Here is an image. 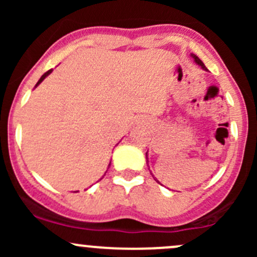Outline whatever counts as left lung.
<instances>
[{"mask_svg":"<svg viewBox=\"0 0 257 257\" xmlns=\"http://www.w3.org/2000/svg\"><path fill=\"white\" fill-rule=\"evenodd\" d=\"M191 57H193L194 62H195V63H196V64H199V66H200V67H201V68H203V69H204V71H208V68H206V67H205V66H204V63H203V62H201V59H200V58H199V57H198V56H195V54H191ZM145 157H147V164H148V152H147V153H145ZM148 167H149V164H148ZM153 178H154V177H153ZM154 180H155V181H157V183H159V181H158V180H157V179H155V178H154Z\"/></svg>","mask_w":257,"mask_h":257,"instance_id":"1","label":"left lung"}]
</instances>
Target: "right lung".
I'll list each match as a JSON object with an SVG mask.
<instances>
[{
  "instance_id": "1",
  "label": "right lung",
  "mask_w": 257,
  "mask_h": 257,
  "mask_svg": "<svg viewBox=\"0 0 257 257\" xmlns=\"http://www.w3.org/2000/svg\"><path fill=\"white\" fill-rule=\"evenodd\" d=\"M52 73V69H49V71H47V72H46V73L45 74H43V76L42 77H41V78H40V80H38V82H37V84H36V87H37V85L38 84H40V83H42V80L43 79H45L46 78V77H47V76H49V74H51ZM110 165V164H109Z\"/></svg>"
}]
</instances>
